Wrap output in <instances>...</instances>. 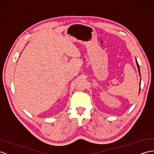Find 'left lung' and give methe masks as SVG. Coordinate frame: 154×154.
<instances>
[{
  "label": "left lung",
  "mask_w": 154,
  "mask_h": 154,
  "mask_svg": "<svg viewBox=\"0 0 154 154\" xmlns=\"http://www.w3.org/2000/svg\"><path fill=\"white\" fill-rule=\"evenodd\" d=\"M136 64H137V68H138V70H139V76H140V68H139V65L137 63V61L136 60ZM140 87H139V93H140Z\"/></svg>",
  "instance_id": "left-lung-1"
}]
</instances>
